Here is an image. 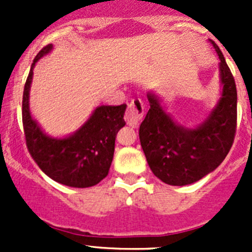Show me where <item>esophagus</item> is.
Wrapping results in <instances>:
<instances>
[{
  "label": "esophagus",
  "mask_w": 252,
  "mask_h": 252,
  "mask_svg": "<svg viewBox=\"0 0 252 252\" xmlns=\"http://www.w3.org/2000/svg\"><path fill=\"white\" fill-rule=\"evenodd\" d=\"M144 102L140 98H134L128 103L126 114H124V119L129 126H138L141 122L142 117H144Z\"/></svg>",
  "instance_id": "1"
}]
</instances>
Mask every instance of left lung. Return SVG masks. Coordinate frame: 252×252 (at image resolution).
I'll use <instances>...</instances> for the list:
<instances>
[{
    "mask_svg": "<svg viewBox=\"0 0 252 252\" xmlns=\"http://www.w3.org/2000/svg\"><path fill=\"white\" fill-rule=\"evenodd\" d=\"M220 56L222 97L217 107L196 129L178 126L163 111L155 95L149 94L150 110L139 136L152 173L169 185H188L215 171L234 142L236 131L235 80L215 41Z\"/></svg>",
    "mask_w": 252,
    "mask_h": 252,
    "instance_id": "1",
    "label": "left lung"
}]
</instances>
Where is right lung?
<instances>
[{"mask_svg": "<svg viewBox=\"0 0 252 252\" xmlns=\"http://www.w3.org/2000/svg\"><path fill=\"white\" fill-rule=\"evenodd\" d=\"M51 48L52 45H47L37 53L24 85L22 119L28 151L40 169L55 182L73 188L94 187L110 171L116 135L126 126V105L100 106L69 138L52 139L45 135L30 116L29 90L35 63Z\"/></svg>", "mask_w": 252, "mask_h": 252, "instance_id": "1", "label": "right lung"}]
</instances>
